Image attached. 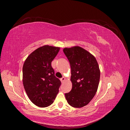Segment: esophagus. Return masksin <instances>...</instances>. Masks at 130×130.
I'll list each match as a JSON object with an SVG mask.
<instances>
[{"label":"esophagus","instance_id":"1","mask_svg":"<svg viewBox=\"0 0 130 130\" xmlns=\"http://www.w3.org/2000/svg\"><path fill=\"white\" fill-rule=\"evenodd\" d=\"M60 80H61V81L62 82H63V81L65 80V78H64V77H62V78H61Z\"/></svg>","mask_w":130,"mask_h":130}]
</instances>
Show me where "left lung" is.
Here are the masks:
<instances>
[{
	"label": "left lung",
	"instance_id": "left-lung-1",
	"mask_svg": "<svg viewBox=\"0 0 130 130\" xmlns=\"http://www.w3.org/2000/svg\"><path fill=\"white\" fill-rule=\"evenodd\" d=\"M63 52L71 68L72 89L65 94L68 103L73 107L87 105L95 96L99 84L100 72L96 58L80 46L66 48Z\"/></svg>",
	"mask_w": 130,
	"mask_h": 130
}]
</instances>
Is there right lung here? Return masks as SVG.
Instances as JSON below:
<instances>
[{
    "label": "right lung",
    "instance_id": "obj_1",
    "mask_svg": "<svg viewBox=\"0 0 130 130\" xmlns=\"http://www.w3.org/2000/svg\"><path fill=\"white\" fill-rule=\"evenodd\" d=\"M60 48L49 45L40 47L27 57L23 67V83L30 100L40 107L52 105L61 85L55 76L52 62Z\"/></svg>",
    "mask_w": 130,
    "mask_h": 130
}]
</instances>
